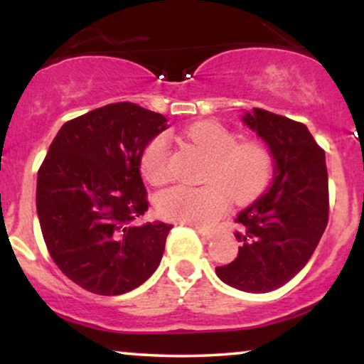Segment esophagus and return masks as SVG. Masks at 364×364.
<instances>
[{
  "mask_svg": "<svg viewBox=\"0 0 364 364\" xmlns=\"http://www.w3.org/2000/svg\"><path fill=\"white\" fill-rule=\"evenodd\" d=\"M197 232H198V235H200L203 240L205 242H208V240H212L213 238V232H208V230H203V228H197Z\"/></svg>",
  "mask_w": 364,
  "mask_h": 364,
  "instance_id": "obj_1",
  "label": "esophagus"
}]
</instances>
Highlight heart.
I'll list each match as a JSON object with an SVG mask.
<instances>
[{
  "label": "heart",
  "mask_w": 364,
  "mask_h": 364,
  "mask_svg": "<svg viewBox=\"0 0 364 364\" xmlns=\"http://www.w3.org/2000/svg\"><path fill=\"white\" fill-rule=\"evenodd\" d=\"M187 136L210 156L200 187L177 186L159 193L156 207L166 220L196 227H212L228 208L232 197L250 202L270 181L273 157L260 141H242L230 129L213 121H200L187 129ZM142 176L152 186L172 178L171 137L162 132L151 139L141 157Z\"/></svg>",
  "instance_id": "b5f03b06"
}]
</instances>
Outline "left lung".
Returning <instances> with one entry per match:
<instances>
[{"label": "left lung", "instance_id": "left-lung-1", "mask_svg": "<svg viewBox=\"0 0 364 364\" xmlns=\"http://www.w3.org/2000/svg\"><path fill=\"white\" fill-rule=\"evenodd\" d=\"M243 124L267 144L273 157L268 191L237 215L238 255L217 267L223 283L267 293L290 282L320 242L328 223L325 151L305 124L253 107Z\"/></svg>", "mask_w": 364, "mask_h": 364}]
</instances>
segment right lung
Listing matches in <instances>:
<instances>
[{
  "label": "right lung",
  "mask_w": 364,
  "mask_h": 364,
  "mask_svg": "<svg viewBox=\"0 0 364 364\" xmlns=\"http://www.w3.org/2000/svg\"><path fill=\"white\" fill-rule=\"evenodd\" d=\"M162 114L116 102L64 124L39 167L36 210L49 255L69 280L116 296L161 263L172 225L137 223L149 208L141 157Z\"/></svg>",
  "instance_id": "right-lung-1"
}]
</instances>
